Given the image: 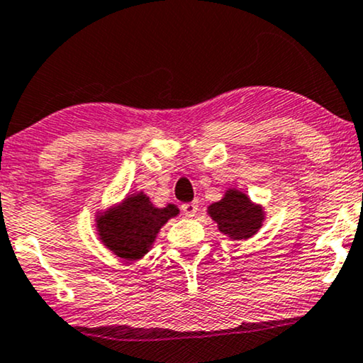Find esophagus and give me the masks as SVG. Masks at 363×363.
I'll use <instances>...</instances> for the list:
<instances>
[{"label": "esophagus", "mask_w": 363, "mask_h": 363, "mask_svg": "<svg viewBox=\"0 0 363 363\" xmlns=\"http://www.w3.org/2000/svg\"><path fill=\"white\" fill-rule=\"evenodd\" d=\"M182 208V213H184L187 218H194V216L197 214V211H199V206H197V203H186L181 206Z\"/></svg>", "instance_id": "obj_1"}]
</instances>
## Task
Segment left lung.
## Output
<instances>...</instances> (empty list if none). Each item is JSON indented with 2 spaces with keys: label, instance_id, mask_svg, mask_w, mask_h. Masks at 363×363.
<instances>
[{
  "label": "left lung",
  "instance_id": "8db88e82",
  "mask_svg": "<svg viewBox=\"0 0 363 363\" xmlns=\"http://www.w3.org/2000/svg\"><path fill=\"white\" fill-rule=\"evenodd\" d=\"M208 213L218 223L219 231L231 240H247L261 228L264 213L259 206L251 203L246 194L229 189L221 201L211 204Z\"/></svg>",
  "mask_w": 363,
  "mask_h": 363
}]
</instances>
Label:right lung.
<instances>
[{
    "mask_svg": "<svg viewBox=\"0 0 363 363\" xmlns=\"http://www.w3.org/2000/svg\"><path fill=\"white\" fill-rule=\"evenodd\" d=\"M179 214L177 206L154 208L144 192L130 194L117 208L97 218V231L105 246L127 261L140 259L152 247L159 229Z\"/></svg>",
    "mask_w": 363,
    "mask_h": 363,
    "instance_id": "add662e5",
    "label": "right lung"
}]
</instances>
